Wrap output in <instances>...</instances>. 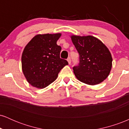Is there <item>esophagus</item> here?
Wrapping results in <instances>:
<instances>
[{
  "label": "esophagus",
  "instance_id": "1",
  "mask_svg": "<svg viewBox=\"0 0 129 129\" xmlns=\"http://www.w3.org/2000/svg\"><path fill=\"white\" fill-rule=\"evenodd\" d=\"M67 61H68V62H69V64H70V63H71V61H72V60H71V58H70V57H68V59H67Z\"/></svg>",
  "mask_w": 129,
  "mask_h": 129
}]
</instances>
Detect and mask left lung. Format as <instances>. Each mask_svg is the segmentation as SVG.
<instances>
[{
    "mask_svg": "<svg viewBox=\"0 0 129 129\" xmlns=\"http://www.w3.org/2000/svg\"><path fill=\"white\" fill-rule=\"evenodd\" d=\"M71 38L79 54V63L73 67L77 79L92 85L103 82L109 76L112 66V57L107 47L91 36Z\"/></svg>",
    "mask_w": 129,
    "mask_h": 129,
    "instance_id": "8db88e82",
    "label": "left lung"
}]
</instances>
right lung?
<instances>
[{"mask_svg": "<svg viewBox=\"0 0 129 129\" xmlns=\"http://www.w3.org/2000/svg\"><path fill=\"white\" fill-rule=\"evenodd\" d=\"M61 34H45L34 37L23 50L22 71L31 85L44 88L56 79L67 60L60 57L61 47L56 42Z\"/></svg>", "mask_w": 129, "mask_h": 129, "instance_id": "right-lung-1", "label": "right lung"}]
</instances>
